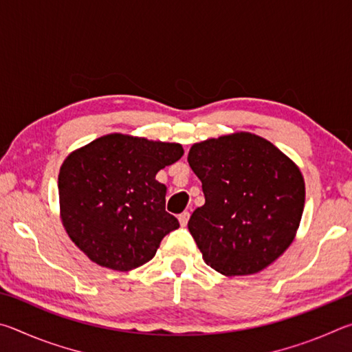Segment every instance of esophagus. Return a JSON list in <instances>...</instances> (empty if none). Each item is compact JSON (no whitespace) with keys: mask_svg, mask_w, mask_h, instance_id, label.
<instances>
[{"mask_svg":"<svg viewBox=\"0 0 352 352\" xmlns=\"http://www.w3.org/2000/svg\"><path fill=\"white\" fill-rule=\"evenodd\" d=\"M189 216H190L189 211H183V212L180 214V216H178V220H180V225H182V226H186V225H188Z\"/></svg>","mask_w":352,"mask_h":352,"instance_id":"1","label":"esophagus"}]
</instances>
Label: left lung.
Here are the masks:
<instances>
[{"label":"left lung","mask_w":352,"mask_h":352,"mask_svg":"<svg viewBox=\"0 0 352 352\" xmlns=\"http://www.w3.org/2000/svg\"><path fill=\"white\" fill-rule=\"evenodd\" d=\"M205 205L188 222L205 262L226 276L253 275L294 241L305 208V180L285 155L247 132L190 147Z\"/></svg>","instance_id":"1"}]
</instances>
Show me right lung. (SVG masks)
I'll list each match as a JSON object with an SVG mask.
<instances>
[{
  "label": "right lung",
  "mask_w": 352,
  "mask_h": 352,
  "mask_svg": "<svg viewBox=\"0 0 352 352\" xmlns=\"http://www.w3.org/2000/svg\"><path fill=\"white\" fill-rule=\"evenodd\" d=\"M175 142L100 136L65 160L58 199L65 230L96 264L127 272L151 261L180 223L166 211L160 169L178 162Z\"/></svg>",
  "instance_id": "obj_1"
}]
</instances>
